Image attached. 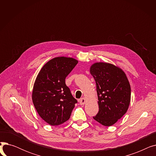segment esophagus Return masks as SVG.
<instances>
[{
  "label": "esophagus",
  "mask_w": 156,
  "mask_h": 156,
  "mask_svg": "<svg viewBox=\"0 0 156 156\" xmlns=\"http://www.w3.org/2000/svg\"><path fill=\"white\" fill-rule=\"evenodd\" d=\"M78 102L80 103V105H84L85 104V102H86V100L85 98H81L80 99L78 100Z\"/></svg>",
  "instance_id": "1"
}]
</instances>
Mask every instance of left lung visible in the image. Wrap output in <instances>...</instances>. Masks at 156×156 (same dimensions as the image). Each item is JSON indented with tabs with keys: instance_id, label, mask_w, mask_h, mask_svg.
Returning <instances> with one entry per match:
<instances>
[{
	"instance_id": "8db88e82",
	"label": "left lung",
	"mask_w": 156,
	"mask_h": 156,
	"mask_svg": "<svg viewBox=\"0 0 156 156\" xmlns=\"http://www.w3.org/2000/svg\"><path fill=\"white\" fill-rule=\"evenodd\" d=\"M95 79L99 112L93 118L110 126L126 112L131 99V87L125 72L112 64L96 62L90 67Z\"/></svg>"
}]
</instances>
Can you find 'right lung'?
<instances>
[{
    "instance_id": "right-lung-1",
    "label": "right lung",
    "mask_w": 156,
    "mask_h": 156,
    "mask_svg": "<svg viewBox=\"0 0 156 156\" xmlns=\"http://www.w3.org/2000/svg\"><path fill=\"white\" fill-rule=\"evenodd\" d=\"M77 64L78 61L71 57H55L44 66L35 80L33 103L39 116L52 126L68 121L78 102L65 83Z\"/></svg>"
}]
</instances>
